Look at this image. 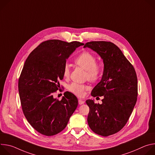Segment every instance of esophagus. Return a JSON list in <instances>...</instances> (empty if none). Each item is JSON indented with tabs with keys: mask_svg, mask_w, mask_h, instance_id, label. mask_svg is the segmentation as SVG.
Masks as SVG:
<instances>
[{
	"mask_svg": "<svg viewBox=\"0 0 155 155\" xmlns=\"http://www.w3.org/2000/svg\"><path fill=\"white\" fill-rule=\"evenodd\" d=\"M84 103V101L81 100V99H78V104L80 105H81V104H83Z\"/></svg>",
	"mask_w": 155,
	"mask_h": 155,
	"instance_id": "34e87169",
	"label": "esophagus"
}]
</instances>
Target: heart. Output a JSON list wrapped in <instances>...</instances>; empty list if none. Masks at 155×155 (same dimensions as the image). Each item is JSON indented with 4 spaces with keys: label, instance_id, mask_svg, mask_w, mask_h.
<instances>
[{
    "label": "heart",
    "instance_id": "obj_1",
    "mask_svg": "<svg viewBox=\"0 0 155 155\" xmlns=\"http://www.w3.org/2000/svg\"><path fill=\"white\" fill-rule=\"evenodd\" d=\"M96 61V56L88 51L82 52L75 59V64L86 70L85 78L93 82L97 81L103 73V66ZM63 75L65 78H68L70 75V68L68 64L64 66ZM89 89L87 85L76 82H72L68 86L69 91L79 97L84 96L85 91Z\"/></svg>",
    "mask_w": 155,
    "mask_h": 155
}]
</instances>
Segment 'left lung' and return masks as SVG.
Masks as SVG:
<instances>
[{
	"mask_svg": "<svg viewBox=\"0 0 155 155\" xmlns=\"http://www.w3.org/2000/svg\"><path fill=\"white\" fill-rule=\"evenodd\" d=\"M84 47L97 52L104 64L102 79L91 91L93 97L104 96L102 104L86 101L90 107L87 123L94 133L108 136L125 126L134 109L138 94L136 72L112 42L93 41L85 43Z\"/></svg>",
	"mask_w": 155,
	"mask_h": 155,
	"instance_id": "1",
	"label": "left lung"
}]
</instances>
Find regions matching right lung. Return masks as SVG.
I'll return each mask as SVG.
<instances>
[{"label": "right lung", "instance_id": "add662e5", "mask_svg": "<svg viewBox=\"0 0 155 155\" xmlns=\"http://www.w3.org/2000/svg\"><path fill=\"white\" fill-rule=\"evenodd\" d=\"M79 41L49 40L41 42L29 55L18 80V90L23 114L39 133L56 135L67 126L78 105V99L66 91L61 100L53 97L59 90L63 68Z\"/></svg>", "mask_w": 155, "mask_h": 155}]
</instances>
